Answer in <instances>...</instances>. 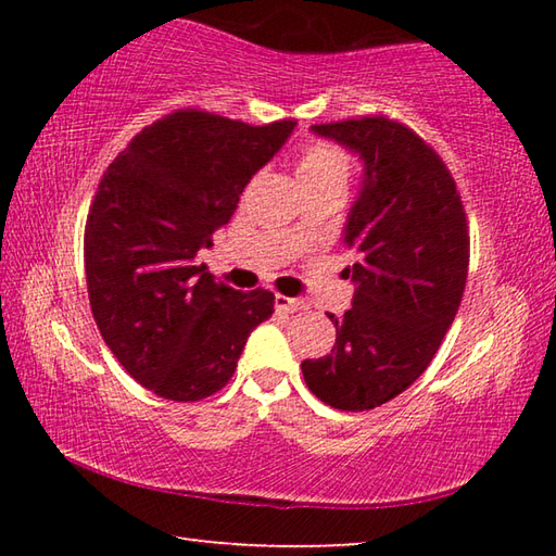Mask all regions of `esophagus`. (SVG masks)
<instances>
[{"mask_svg": "<svg viewBox=\"0 0 556 556\" xmlns=\"http://www.w3.org/2000/svg\"><path fill=\"white\" fill-rule=\"evenodd\" d=\"M275 308L281 314H296L304 308V301L301 299H294V296H285V294H277L275 296Z\"/></svg>", "mask_w": 556, "mask_h": 556, "instance_id": "esophagus-1", "label": "esophagus"}]
</instances>
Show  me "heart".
I'll return each instance as SVG.
<instances>
[{
	"label": "heart",
	"instance_id": "obj_1",
	"mask_svg": "<svg viewBox=\"0 0 556 556\" xmlns=\"http://www.w3.org/2000/svg\"><path fill=\"white\" fill-rule=\"evenodd\" d=\"M351 174V162L333 144H312L301 152L296 162V178L301 188L338 181L345 184Z\"/></svg>",
	"mask_w": 556,
	"mask_h": 556
}]
</instances>
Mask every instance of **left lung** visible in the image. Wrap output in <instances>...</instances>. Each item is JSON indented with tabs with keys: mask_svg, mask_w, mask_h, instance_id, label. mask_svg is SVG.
Segmentation results:
<instances>
[{
	"mask_svg": "<svg viewBox=\"0 0 556 556\" xmlns=\"http://www.w3.org/2000/svg\"><path fill=\"white\" fill-rule=\"evenodd\" d=\"M363 162L343 244L353 252V301L331 355L301 363L318 400L375 409L427 370L454 324L468 277V230L454 178L409 127L388 117L314 125Z\"/></svg>",
	"mask_w": 556,
	"mask_h": 556,
	"instance_id": "left-lung-1",
	"label": "left lung"
}]
</instances>
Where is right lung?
Returning a JSON list of instances; mask_svg holds the SVG:
<instances>
[{
	"label": "right lung",
	"mask_w": 556,
	"mask_h": 556,
	"mask_svg": "<svg viewBox=\"0 0 556 556\" xmlns=\"http://www.w3.org/2000/svg\"><path fill=\"white\" fill-rule=\"evenodd\" d=\"M294 127L181 110L139 131L102 176L86 225L90 308L122 368L159 397L225 388L252 328L275 314L271 291H235L193 260Z\"/></svg>",
	"instance_id": "1"
}]
</instances>
